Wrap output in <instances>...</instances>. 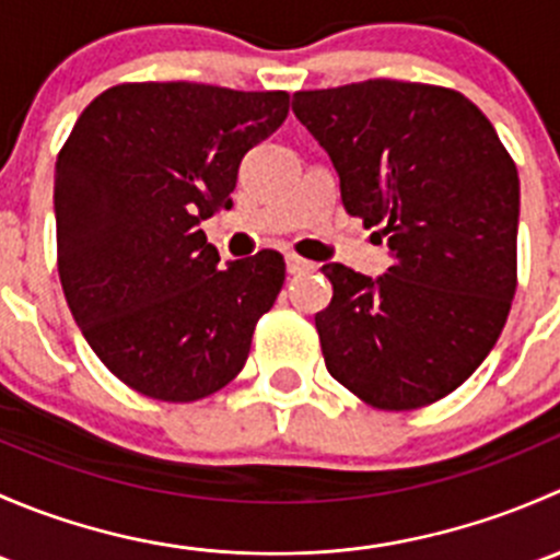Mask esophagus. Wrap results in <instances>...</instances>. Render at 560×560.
Instances as JSON below:
<instances>
[{"mask_svg": "<svg viewBox=\"0 0 560 560\" xmlns=\"http://www.w3.org/2000/svg\"><path fill=\"white\" fill-rule=\"evenodd\" d=\"M316 268L314 262H308V259L298 257V254H287V270H290L292 276H301V273H312Z\"/></svg>", "mask_w": 560, "mask_h": 560, "instance_id": "1", "label": "esophagus"}]
</instances>
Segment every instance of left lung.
<instances>
[{
	"label": "left lung",
	"mask_w": 560,
	"mask_h": 560,
	"mask_svg": "<svg viewBox=\"0 0 560 560\" xmlns=\"http://www.w3.org/2000/svg\"><path fill=\"white\" fill-rule=\"evenodd\" d=\"M341 178L349 217L380 228V279L330 262L314 316L325 365L374 409L436 404L499 341L517 290L521 178L471 100L431 83L363 81L292 97Z\"/></svg>",
	"instance_id": "8db88e82"
}]
</instances>
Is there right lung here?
Returning <instances> with one entry per match:
<instances>
[{
    "instance_id": "add662e5",
    "label": "right lung",
    "mask_w": 560,
    "mask_h": 560,
    "mask_svg": "<svg viewBox=\"0 0 560 560\" xmlns=\"http://www.w3.org/2000/svg\"><path fill=\"white\" fill-rule=\"evenodd\" d=\"M287 113V92L118 83L61 145V290L94 354L140 395L191 404L244 369L284 257L262 248L222 268L200 222L233 206L241 160Z\"/></svg>"
}]
</instances>
